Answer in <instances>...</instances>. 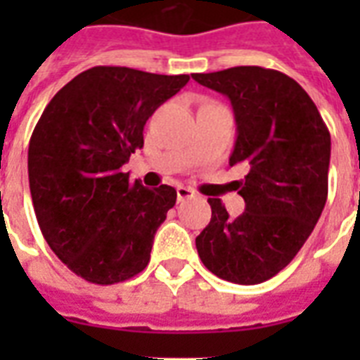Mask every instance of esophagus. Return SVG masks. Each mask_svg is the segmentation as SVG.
<instances>
[{
  "label": "esophagus",
  "instance_id": "1",
  "mask_svg": "<svg viewBox=\"0 0 360 360\" xmlns=\"http://www.w3.org/2000/svg\"><path fill=\"white\" fill-rule=\"evenodd\" d=\"M198 194L188 186H177V200L179 202H186V200H192V198H196Z\"/></svg>",
  "mask_w": 360,
  "mask_h": 360
}]
</instances>
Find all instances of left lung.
<instances>
[{
  "instance_id": "obj_1",
  "label": "left lung",
  "mask_w": 360,
  "mask_h": 360,
  "mask_svg": "<svg viewBox=\"0 0 360 360\" xmlns=\"http://www.w3.org/2000/svg\"><path fill=\"white\" fill-rule=\"evenodd\" d=\"M230 98L237 140L230 166L245 213L231 219L209 198L211 222L196 237L203 265L219 278L259 284L297 256L321 217L329 188L330 134L308 93L284 72L263 67L192 75Z\"/></svg>"
}]
</instances>
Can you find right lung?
<instances>
[{
    "label": "right lung",
    "instance_id": "add662e5",
    "mask_svg": "<svg viewBox=\"0 0 360 360\" xmlns=\"http://www.w3.org/2000/svg\"><path fill=\"white\" fill-rule=\"evenodd\" d=\"M188 80L93 67L53 95L31 134L27 172L39 228L53 254L91 284H117L149 263L177 192L130 181L123 164L143 147L153 112Z\"/></svg>",
    "mask_w": 360,
    "mask_h": 360
}]
</instances>
